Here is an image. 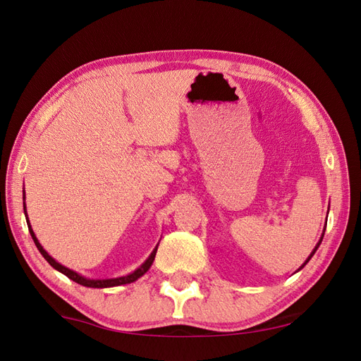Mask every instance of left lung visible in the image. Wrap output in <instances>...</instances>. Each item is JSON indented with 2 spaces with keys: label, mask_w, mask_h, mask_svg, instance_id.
<instances>
[{
  "label": "left lung",
  "mask_w": 361,
  "mask_h": 361,
  "mask_svg": "<svg viewBox=\"0 0 361 361\" xmlns=\"http://www.w3.org/2000/svg\"><path fill=\"white\" fill-rule=\"evenodd\" d=\"M325 224H326V221H325ZM324 233H325V231L322 232V235H321V239H319V241H318V244H316V245H314V248H313V251H312V253H310V256H309L307 259H305V262H304V264H302V265H301V267L298 268V271H300V269H302V268H304L305 265H307V262H309V260L312 259V256H313V255L316 253V250H318V247H319V245H321V243H322V238H324Z\"/></svg>",
  "instance_id": "obj_1"
}]
</instances>
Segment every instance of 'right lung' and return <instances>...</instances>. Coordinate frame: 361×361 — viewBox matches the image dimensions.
<instances>
[{
    "mask_svg": "<svg viewBox=\"0 0 361 361\" xmlns=\"http://www.w3.org/2000/svg\"><path fill=\"white\" fill-rule=\"evenodd\" d=\"M24 214H25V218H27V224H28L30 235H31V238H32V241H35L37 250L40 251V255L47 259V262H48V264H49L54 269L60 271L61 274L69 277V279L73 280L75 283H78V285H82V286H87V288H113V286H120V285H128V283H133V281L138 280L141 276H145L146 272L149 271V268L152 267V264H154V260H155L158 245L154 248V251H152L150 256L145 260V264H141L135 271H133V272H130V274H128V276L116 277V279H87V277L78 274V272H76V271H72V269H69V268H66V267H63L61 264H59V262H57L56 259H54V257H51V256L47 253V251H45V248H43V247L40 245L39 239L36 238L35 232H32L30 220H28V215H27L25 191H24Z\"/></svg>",
    "mask_w": 361,
    "mask_h": 361,
    "instance_id": "add662e5",
    "label": "right lung"
}]
</instances>
